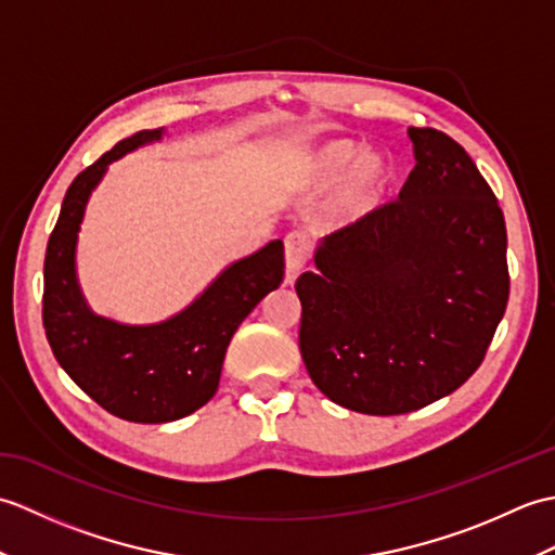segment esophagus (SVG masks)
<instances>
[{"instance_id":"1","label":"esophagus","mask_w":555,"mask_h":555,"mask_svg":"<svg viewBox=\"0 0 555 555\" xmlns=\"http://www.w3.org/2000/svg\"><path fill=\"white\" fill-rule=\"evenodd\" d=\"M312 255V245L310 238L300 231H293L286 235V271L288 276H298L305 269V264L310 262Z\"/></svg>"}]
</instances>
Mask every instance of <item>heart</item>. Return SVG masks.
Wrapping results in <instances>:
<instances>
[{
    "label": "heart",
    "instance_id": "heart-1",
    "mask_svg": "<svg viewBox=\"0 0 555 555\" xmlns=\"http://www.w3.org/2000/svg\"><path fill=\"white\" fill-rule=\"evenodd\" d=\"M298 179L312 193L336 185L322 209V219L350 223L364 219L384 203L396 183V164L388 152H364L356 140L340 138L314 147L305 157Z\"/></svg>",
    "mask_w": 555,
    "mask_h": 555
}]
</instances>
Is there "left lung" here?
I'll use <instances>...</instances> for the list:
<instances>
[{
    "label": "left lung",
    "mask_w": 555,
    "mask_h": 555,
    "mask_svg": "<svg viewBox=\"0 0 555 555\" xmlns=\"http://www.w3.org/2000/svg\"><path fill=\"white\" fill-rule=\"evenodd\" d=\"M396 203L317 245L300 274V352L320 391L364 415H403L477 372L508 305L505 219L475 162L434 128Z\"/></svg>",
    "instance_id": "1"
}]
</instances>
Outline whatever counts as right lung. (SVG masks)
<instances>
[{"label":"right lung","instance_id":"add662e5","mask_svg":"<svg viewBox=\"0 0 555 555\" xmlns=\"http://www.w3.org/2000/svg\"><path fill=\"white\" fill-rule=\"evenodd\" d=\"M164 128L116 143L68 185L44 255L42 322L56 362L112 415L162 424L191 415L217 393L235 328L284 281V243L229 264L179 314L157 324H121L95 314L76 274V245L92 191L109 164L157 143Z\"/></svg>","mask_w":555,"mask_h":555}]
</instances>
